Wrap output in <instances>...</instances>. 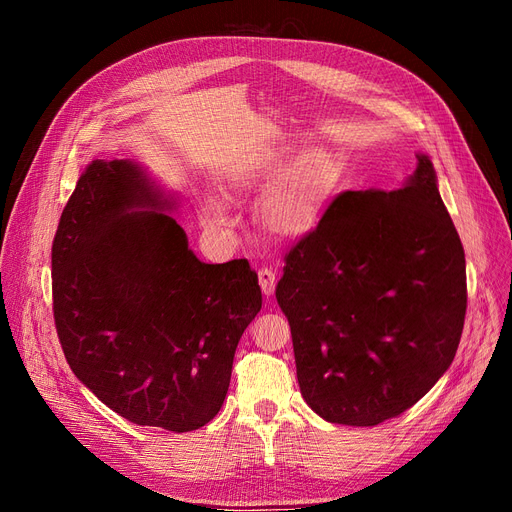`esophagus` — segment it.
<instances>
[{
    "label": "esophagus",
    "mask_w": 512,
    "mask_h": 512,
    "mask_svg": "<svg viewBox=\"0 0 512 512\" xmlns=\"http://www.w3.org/2000/svg\"><path fill=\"white\" fill-rule=\"evenodd\" d=\"M259 285H261L263 293L272 295L274 287H276V274L270 268H261L259 270Z\"/></svg>",
    "instance_id": "esophagus-1"
}]
</instances>
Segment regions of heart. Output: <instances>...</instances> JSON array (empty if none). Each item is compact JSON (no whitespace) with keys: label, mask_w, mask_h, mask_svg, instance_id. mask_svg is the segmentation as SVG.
I'll use <instances>...</instances> for the list:
<instances>
[{"label":"heart","mask_w":512,"mask_h":512,"mask_svg":"<svg viewBox=\"0 0 512 512\" xmlns=\"http://www.w3.org/2000/svg\"><path fill=\"white\" fill-rule=\"evenodd\" d=\"M287 163L280 157H263L240 166L229 176V189L249 193L266 189L272 180L285 172ZM342 174V161L329 151H312L300 157L280 178L263 202V219L278 234H304L315 225L334 193ZM202 217L208 225H225L229 214L217 197L202 202Z\"/></svg>","instance_id":"obj_1"}]
</instances>
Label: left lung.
Listing matches in <instances>:
<instances>
[{
	"label": "left lung",
	"mask_w": 512,
	"mask_h": 512,
	"mask_svg": "<svg viewBox=\"0 0 512 512\" xmlns=\"http://www.w3.org/2000/svg\"><path fill=\"white\" fill-rule=\"evenodd\" d=\"M398 191H342L285 253L276 300L306 404L329 423L400 417L447 372L464 329L466 255L419 155Z\"/></svg>",
	"instance_id": "8db88e82"
}]
</instances>
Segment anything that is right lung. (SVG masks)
Returning <instances> with one entry per match:
<instances>
[{
  "instance_id": "1",
  "label": "right lung",
  "mask_w": 512,
  "mask_h": 512,
  "mask_svg": "<svg viewBox=\"0 0 512 512\" xmlns=\"http://www.w3.org/2000/svg\"><path fill=\"white\" fill-rule=\"evenodd\" d=\"M170 206L131 161H93L53 240V315L72 372L108 408L191 432L223 406L261 289L246 259H197L155 212Z\"/></svg>"
}]
</instances>
